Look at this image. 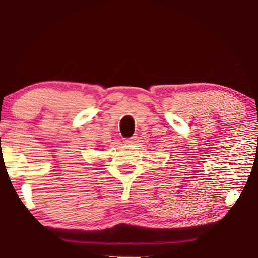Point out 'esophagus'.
I'll return each instance as SVG.
<instances>
[{
    "mask_svg": "<svg viewBox=\"0 0 258 258\" xmlns=\"http://www.w3.org/2000/svg\"><path fill=\"white\" fill-rule=\"evenodd\" d=\"M137 138L138 137H132L130 139H125L124 140V143H126V145H132V143H134L135 141H137Z\"/></svg>",
    "mask_w": 258,
    "mask_h": 258,
    "instance_id": "obj_1",
    "label": "esophagus"
}]
</instances>
